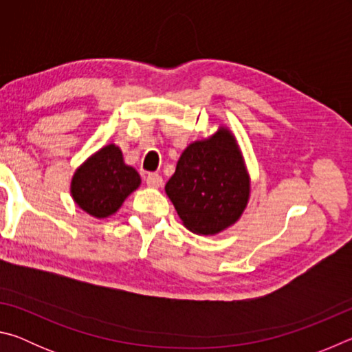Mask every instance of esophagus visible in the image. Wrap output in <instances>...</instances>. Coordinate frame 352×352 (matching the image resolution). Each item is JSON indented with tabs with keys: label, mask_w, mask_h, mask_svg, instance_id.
<instances>
[{
	"label": "esophagus",
	"mask_w": 352,
	"mask_h": 352,
	"mask_svg": "<svg viewBox=\"0 0 352 352\" xmlns=\"http://www.w3.org/2000/svg\"><path fill=\"white\" fill-rule=\"evenodd\" d=\"M146 183H147V186H151V188H162L163 178L160 174H148L146 177Z\"/></svg>",
	"instance_id": "esophagus-1"
}]
</instances>
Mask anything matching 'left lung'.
I'll return each instance as SVG.
<instances>
[{
    "instance_id": "left-lung-1",
    "label": "left lung",
    "mask_w": 352,
    "mask_h": 352,
    "mask_svg": "<svg viewBox=\"0 0 352 352\" xmlns=\"http://www.w3.org/2000/svg\"><path fill=\"white\" fill-rule=\"evenodd\" d=\"M164 189L195 234L212 236L236 223L248 204L250 177L233 133L220 127L189 144Z\"/></svg>"
}]
</instances>
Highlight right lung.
Segmentation results:
<instances>
[{
    "label": "right lung",
    "instance_id": "1",
    "mask_svg": "<svg viewBox=\"0 0 352 352\" xmlns=\"http://www.w3.org/2000/svg\"><path fill=\"white\" fill-rule=\"evenodd\" d=\"M140 183L138 172L124 163L121 148L109 144L76 170L71 195L83 211L104 219L115 214Z\"/></svg>",
    "mask_w": 352,
    "mask_h": 352
}]
</instances>
